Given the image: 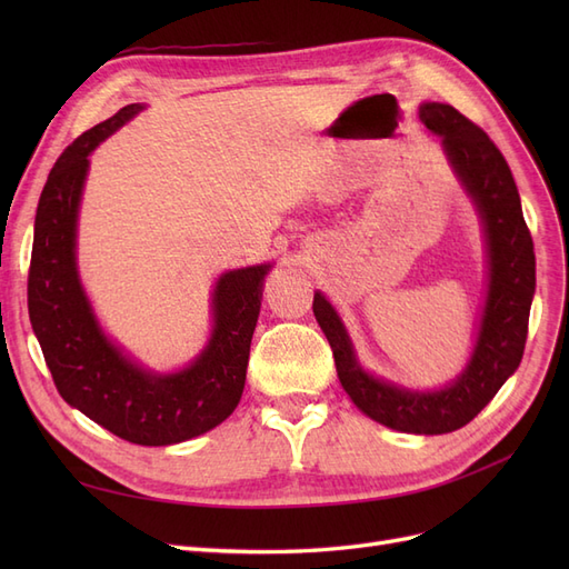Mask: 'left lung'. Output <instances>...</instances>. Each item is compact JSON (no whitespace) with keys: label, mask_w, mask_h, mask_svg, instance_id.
Returning <instances> with one entry per match:
<instances>
[{"label":"left lung","mask_w":569,"mask_h":569,"mask_svg":"<svg viewBox=\"0 0 569 569\" xmlns=\"http://www.w3.org/2000/svg\"><path fill=\"white\" fill-rule=\"evenodd\" d=\"M420 118L427 130L441 137L446 159L485 228L487 297L468 366L441 389L399 387L358 363L347 327L322 291H316L313 313L332 347L339 382L358 410L396 432L446 435L468 425L518 370L537 287V261L518 184L489 134L439 101H425Z\"/></svg>","instance_id":"8db88e82"}]
</instances>
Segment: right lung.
Returning a JSON list of instances; mask_svg holds the SVG:
<instances>
[{
	"label": "right lung",
	"instance_id": "right-lung-1",
	"mask_svg": "<svg viewBox=\"0 0 569 569\" xmlns=\"http://www.w3.org/2000/svg\"><path fill=\"white\" fill-rule=\"evenodd\" d=\"M144 107L128 104L82 132L51 168L40 194L28 274V313L47 368L68 406L140 446L194 439L242 399L249 347L270 263L222 272L213 327L201 353L176 372H153L107 337L78 272V213L90 153Z\"/></svg>",
	"mask_w": 569,
	"mask_h": 569
}]
</instances>
